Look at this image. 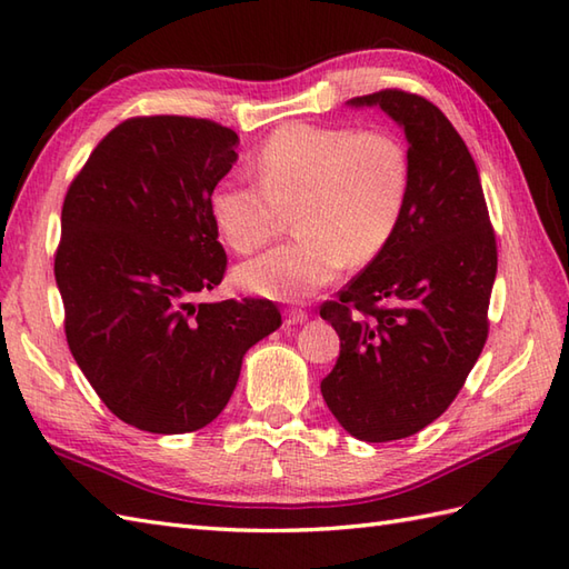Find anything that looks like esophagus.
I'll return each mask as SVG.
<instances>
[{
  "mask_svg": "<svg viewBox=\"0 0 569 569\" xmlns=\"http://www.w3.org/2000/svg\"><path fill=\"white\" fill-rule=\"evenodd\" d=\"M308 320V312L303 308H288L286 310V322L288 325H303Z\"/></svg>",
  "mask_w": 569,
  "mask_h": 569,
  "instance_id": "esophagus-1",
  "label": "esophagus"
}]
</instances>
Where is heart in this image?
Returning a JSON list of instances; mask_svg holds the SVG:
<instances>
[{
    "label": "heart",
    "mask_w": 569,
    "mask_h": 569,
    "mask_svg": "<svg viewBox=\"0 0 569 569\" xmlns=\"http://www.w3.org/2000/svg\"><path fill=\"white\" fill-rule=\"evenodd\" d=\"M257 180L224 178L210 192L212 224L229 247L249 253L281 232L293 212L298 237L241 263L249 293L296 300L389 247L403 220L410 159L383 129L288 124L253 156Z\"/></svg>",
    "instance_id": "obj_1"
}]
</instances>
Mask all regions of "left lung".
I'll return each mask as SVG.
<instances>
[{"label":"left lung","instance_id":"1","mask_svg":"<svg viewBox=\"0 0 569 569\" xmlns=\"http://www.w3.org/2000/svg\"><path fill=\"white\" fill-rule=\"evenodd\" d=\"M347 104L381 107L403 127L410 192L389 247L320 308L340 335L320 391L349 435L389 442L440 418L477 365L497 237L475 159L438 107L403 90Z\"/></svg>","mask_w":569,"mask_h":569}]
</instances>
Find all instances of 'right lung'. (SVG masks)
<instances>
[{"mask_svg":"<svg viewBox=\"0 0 569 569\" xmlns=\"http://www.w3.org/2000/svg\"><path fill=\"white\" fill-rule=\"evenodd\" d=\"M237 143L210 119L134 117L68 188L56 251L68 347L102 403L139 430L208 426L247 349L281 328L271 300H190L227 269L208 202Z\"/></svg>","mask_w":569,"mask_h":569,"instance_id":"obj_1","label":"right lung"}]
</instances>
